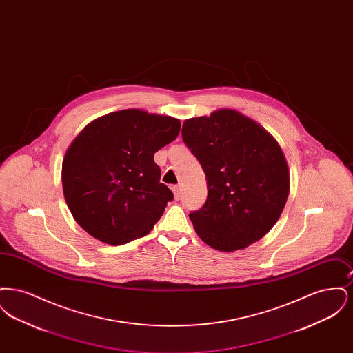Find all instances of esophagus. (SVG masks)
<instances>
[{"mask_svg":"<svg viewBox=\"0 0 353 353\" xmlns=\"http://www.w3.org/2000/svg\"><path fill=\"white\" fill-rule=\"evenodd\" d=\"M172 192H173V196H174V199H176V200H180V197H181V193H183V190H181V186H180V185H174V186H172Z\"/></svg>","mask_w":353,"mask_h":353,"instance_id":"1","label":"esophagus"}]
</instances>
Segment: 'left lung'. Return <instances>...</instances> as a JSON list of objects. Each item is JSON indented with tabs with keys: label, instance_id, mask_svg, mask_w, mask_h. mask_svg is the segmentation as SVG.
Instances as JSON below:
<instances>
[{
	"label": "left lung",
	"instance_id": "obj_1",
	"mask_svg": "<svg viewBox=\"0 0 353 353\" xmlns=\"http://www.w3.org/2000/svg\"><path fill=\"white\" fill-rule=\"evenodd\" d=\"M183 140L206 176L208 200L189 214L202 241L230 252L268 234L290 192V170L275 137L242 112L219 108L186 119Z\"/></svg>",
	"mask_w": 353,
	"mask_h": 353
}]
</instances>
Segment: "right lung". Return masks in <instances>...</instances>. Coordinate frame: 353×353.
Listing matches in <instances>:
<instances>
[{
	"label": "right lung",
	"mask_w": 353,
	"mask_h": 353,
	"mask_svg": "<svg viewBox=\"0 0 353 353\" xmlns=\"http://www.w3.org/2000/svg\"><path fill=\"white\" fill-rule=\"evenodd\" d=\"M176 118L128 108L88 123L62 163V186L78 225L118 246L148 234L173 193L153 154L180 134Z\"/></svg>",
	"instance_id": "1"
}]
</instances>
